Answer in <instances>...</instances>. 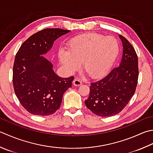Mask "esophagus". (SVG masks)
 I'll return each mask as SVG.
<instances>
[{"instance_id":"esophagus-1","label":"esophagus","mask_w":153,"mask_h":153,"mask_svg":"<svg viewBox=\"0 0 153 153\" xmlns=\"http://www.w3.org/2000/svg\"><path fill=\"white\" fill-rule=\"evenodd\" d=\"M73 83H74V85H76V86H79V85H82V81H81L79 79H75L74 80Z\"/></svg>"}]
</instances>
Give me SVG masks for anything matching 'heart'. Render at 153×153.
<instances>
[{
  "label": "heart",
  "mask_w": 153,
  "mask_h": 153,
  "mask_svg": "<svg viewBox=\"0 0 153 153\" xmlns=\"http://www.w3.org/2000/svg\"><path fill=\"white\" fill-rule=\"evenodd\" d=\"M119 50L114 37L97 33H86L69 42L68 50H60L58 58L68 71H74L83 62V70L91 78L105 74L115 62Z\"/></svg>",
  "instance_id": "b5f03b06"
}]
</instances>
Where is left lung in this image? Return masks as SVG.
<instances>
[{
  "label": "left lung",
  "mask_w": 153,
  "mask_h": 153,
  "mask_svg": "<svg viewBox=\"0 0 153 153\" xmlns=\"http://www.w3.org/2000/svg\"><path fill=\"white\" fill-rule=\"evenodd\" d=\"M123 52L119 66L103 78L91 83L86 107L101 117L117 115L126 107L135 92L139 77L138 57L131 44L122 35Z\"/></svg>",
  "instance_id": "8db88e82"
}]
</instances>
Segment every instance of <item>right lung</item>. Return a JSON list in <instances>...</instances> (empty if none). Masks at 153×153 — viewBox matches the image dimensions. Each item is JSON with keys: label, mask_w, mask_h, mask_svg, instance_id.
<instances>
[{"label": "right lung", "mask_w": 153, "mask_h": 153, "mask_svg": "<svg viewBox=\"0 0 153 153\" xmlns=\"http://www.w3.org/2000/svg\"><path fill=\"white\" fill-rule=\"evenodd\" d=\"M70 30L46 28L35 33L21 45L15 56L13 82L22 107L32 115L53 114L61 105L63 95L72 85L74 76H57L44 56L54 41Z\"/></svg>", "instance_id": "right-lung-1"}]
</instances>
